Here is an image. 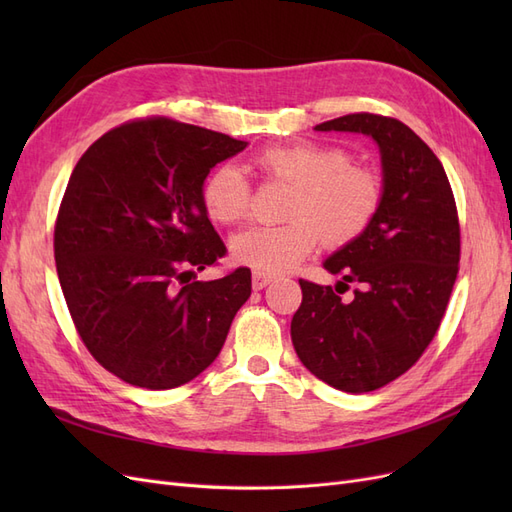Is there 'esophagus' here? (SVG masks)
Masks as SVG:
<instances>
[{
	"label": "esophagus",
	"instance_id": "34e87169",
	"mask_svg": "<svg viewBox=\"0 0 512 512\" xmlns=\"http://www.w3.org/2000/svg\"><path fill=\"white\" fill-rule=\"evenodd\" d=\"M273 280H275V275H271V273L254 271V275H252V286H254L256 290H262L267 284H271Z\"/></svg>",
	"mask_w": 512,
	"mask_h": 512
}]
</instances>
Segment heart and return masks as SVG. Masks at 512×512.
Listing matches in <instances>:
<instances>
[{"label": "heart", "mask_w": 512, "mask_h": 512, "mask_svg": "<svg viewBox=\"0 0 512 512\" xmlns=\"http://www.w3.org/2000/svg\"><path fill=\"white\" fill-rule=\"evenodd\" d=\"M269 181L290 183L277 226H256L230 243L232 258L258 271L280 273L301 262L320 241L346 245L371 224L382 203V181L374 170L350 162L339 147L320 143L271 145L252 160ZM203 205L218 224H237L252 207V190L235 166H220L203 183Z\"/></svg>", "instance_id": "b5f03b06"}]
</instances>
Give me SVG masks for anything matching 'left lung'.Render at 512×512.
<instances>
[{"label":"left lung","instance_id":"left-lung-1","mask_svg":"<svg viewBox=\"0 0 512 512\" xmlns=\"http://www.w3.org/2000/svg\"><path fill=\"white\" fill-rule=\"evenodd\" d=\"M316 130L374 138L382 203L359 237L324 260V269L342 275L335 289L357 284L353 299L299 280L303 301L290 337L316 378L369 393L406 374L440 329L459 271L457 205L436 153L399 119L352 113Z\"/></svg>","mask_w":512,"mask_h":512}]
</instances>
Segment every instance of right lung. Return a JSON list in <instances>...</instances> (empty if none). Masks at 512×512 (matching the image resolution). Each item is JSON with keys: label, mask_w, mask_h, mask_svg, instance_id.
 <instances>
[{"label": "right lung", "mask_w": 512, "mask_h": 512, "mask_svg": "<svg viewBox=\"0 0 512 512\" xmlns=\"http://www.w3.org/2000/svg\"><path fill=\"white\" fill-rule=\"evenodd\" d=\"M247 143L168 117L121 123L76 162L55 222L61 290L91 356L141 389L194 380L252 294V271L196 282L226 256L203 205L209 170Z\"/></svg>", "instance_id": "right-lung-1"}]
</instances>
